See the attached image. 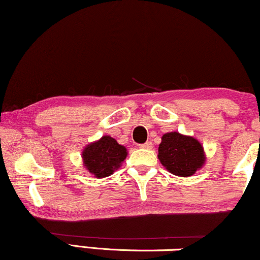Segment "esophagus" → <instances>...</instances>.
Returning <instances> with one entry per match:
<instances>
[{
    "label": "esophagus",
    "instance_id": "1",
    "mask_svg": "<svg viewBox=\"0 0 260 260\" xmlns=\"http://www.w3.org/2000/svg\"><path fill=\"white\" fill-rule=\"evenodd\" d=\"M141 148H142V149H151V148H153V143L146 142L144 144H142V146H141Z\"/></svg>",
    "mask_w": 260,
    "mask_h": 260
}]
</instances>
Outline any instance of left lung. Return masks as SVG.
Instances as JSON below:
<instances>
[{"mask_svg":"<svg viewBox=\"0 0 260 260\" xmlns=\"http://www.w3.org/2000/svg\"><path fill=\"white\" fill-rule=\"evenodd\" d=\"M157 157L170 173L184 178L200 171L207 160L200 141L178 131L162 135Z\"/></svg>","mask_w":260,"mask_h":260,"instance_id":"1","label":"left lung"}]
</instances>
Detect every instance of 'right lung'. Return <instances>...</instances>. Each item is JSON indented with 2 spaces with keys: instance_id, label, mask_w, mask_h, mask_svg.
Listing matches in <instances>:
<instances>
[{
  "instance_id": "1",
  "label": "right lung",
  "mask_w": 260,
  "mask_h": 260,
  "mask_svg": "<svg viewBox=\"0 0 260 260\" xmlns=\"http://www.w3.org/2000/svg\"><path fill=\"white\" fill-rule=\"evenodd\" d=\"M126 156V148L109 135L87 144L81 155L83 167L98 179L109 177L117 171L122 166Z\"/></svg>"
}]
</instances>
